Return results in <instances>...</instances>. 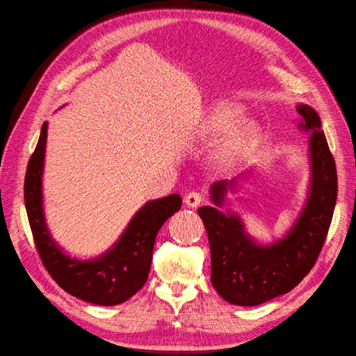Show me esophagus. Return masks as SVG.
I'll return each mask as SVG.
<instances>
[{"label":"esophagus","mask_w":356,"mask_h":356,"mask_svg":"<svg viewBox=\"0 0 356 356\" xmlns=\"http://www.w3.org/2000/svg\"><path fill=\"white\" fill-rule=\"evenodd\" d=\"M202 200H203V195H202L200 191H190V193H187L186 199H184L186 204H187V207H190V208L199 207V204L202 203Z\"/></svg>","instance_id":"34e87169"}]
</instances>
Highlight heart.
<instances>
[{
	"label": "heart",
	"mask_w": 356,
	"mask_h": 356,
	"mask_svg": "<svg viewBox=\"0 0 356 356\" xmlns=\"http://www.w3.org/2000/svg\"><path fill=\"white\" fill-rule=\"evenodd\" d=\"M243 108L233 104L217 105L208 118V129L212 132L232 131L225 135L218 147V159L222 161H236L243 157L254 147L258 138V124L252 120H241ZM240 123L238 124L237 122Z\"/></svg>",
	"instance_id": "obj_1"
}]
</instances>
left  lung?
I'll return each mask as SVG.
<instances>
[{
	"label": "left lung",
	"mask_w": 356,
	"mask_h": 356,
	"mask_svg": "<svg viewBox=\"0 0 356 356\" xmlns=\"http://www.w3.org/2000/svg\"><path fill=\"white\" fill-rule=\"evenodd\" d=\"M300 127L312 132L310 195L298 221L286 236L270 246L257 245L243 232L238 215H224L213 207L197 212L211 248V282L232 305L257 306L297 286L315 266L325 243L337 199L336 161L321 129L318 113L300 104ZM233 182L212 186V200L221 204Z\"/></svg>",
	"instance_id": "1"
}]
</instances>
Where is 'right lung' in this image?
Segmentation results:
<instances>
[{"mask_svg": "<svg viewBox=\"0 0 356 356\" xmlns=\"http://www.w3.org/2000/svg\"><path fill=\"white\" fill-rule=\"evenodd\" d=\"M46 138L47 123L44 122L37 147L28 161L24 186L28 221L41 263L53 281L68 294L99 306L120 305L147 282L157 232L179 211L181 197L170 195L145 203L113 250L96 260H72L51 241L42 213L41 175Z\"/></svg>", "mask_w": 356, "mask_h": 356, "instance_id": "obj_1", "label": "right lung"}]
</instances>
